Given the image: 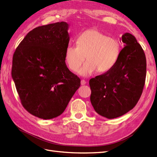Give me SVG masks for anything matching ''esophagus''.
Wrapping results in <instances>:
<instances>
[{"label":"esophagus","mask_w":157,"mask_h":157,"mask_svg":"<svg viewBox=\"0 0 157 157\" xmlns=\"http://www.w3.org/2000/svg\"><path fill=\"white\" fill-rule=\"evenodd\" d=\"M86 84V82L84 80H81V85H84V84Z\"/></svg>","instance_id":"1"}]
</instances>
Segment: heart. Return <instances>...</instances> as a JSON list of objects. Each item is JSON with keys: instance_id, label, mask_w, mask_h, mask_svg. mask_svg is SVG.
I'll return each instance as SVG.
<instances>
[{"instance_id": "heart-1", "label": "heart", "mask_w": 157, "mask_h": 157, "mask_svg": "<svg viewBox=\"0 0 157 157\" xmlns=\"http://www.w3.org/2000/svg\"><path fill=\"white\" fill-rule=\"evenodd\" d=\"M121 51L120 42L108 37L97 29L86 30L78 35L77 46L69 45L65 50V61L69 69L77 72L85 58L88 59L79 71L82 77H89L98 71L111 70L118 59Z\"/></svg>"}]
</instances>
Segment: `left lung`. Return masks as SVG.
Segmentation results:
<instances>
[{"label": "left lung", "instance_id": "8db88e82", "mask_svg": "<svg viewBox=\"0 0 157 157\" xmlns=\"http://www.w3.org/2000/svg\"><path fill=\"white\" fill-rule=\"evenodd\" d=\"M124 48L115 66L90 80V101L96 111L105 118H115L135 107L143 92L146 77V58L134 35L122 36Z\"/></svg>", "mask_w": 157, "mask_h": 157}]
</instances>
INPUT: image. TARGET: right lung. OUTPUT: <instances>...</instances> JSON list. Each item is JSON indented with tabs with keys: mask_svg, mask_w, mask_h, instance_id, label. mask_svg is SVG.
Returning <instances> with one entry per match:
<instances>
[{
	"mask_svg": "<svg viewBox=\"0 0 157 157\" xmlns=\"http://www.w3.org/2000/svg\"><path fill=\"white\" fill-rule=\"evenodd\" d=\"M68 29L65 21L36 27L13 56L12 77L22 105L42 119L61 115L80 86L65 61Z\"/></svg>",
	"mask_w": 157,
	"mask_h": 157,
	"instance_id": "1",
	"label": "right lung"
}]
</instances>
